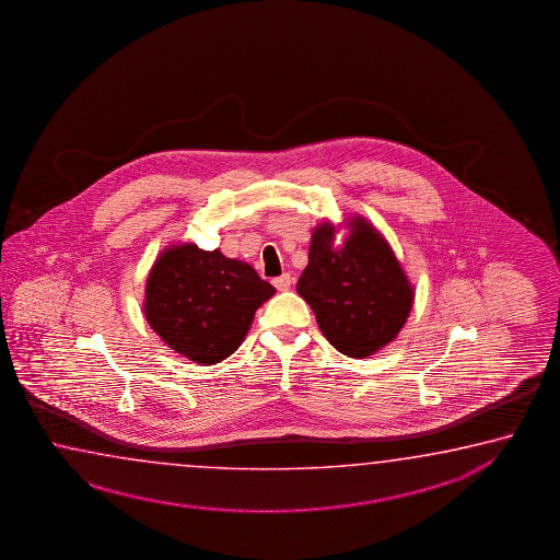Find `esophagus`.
Here are the masks:
<instances>
[{
  "mask_svg": "<svg viewBox=\"0 0 560 560\" xmlns=\"http://www.w3.org/2000/svg\"><path fill=\"white\" fill-rule=\"evenodd\" d=\"M292 282H294V278H292V275H288V272H284V275L278 276V278L272 280V284L276 285V290H280V292L288 290V288L292 285Z\"/></svg>",
  "mask_w": 560,
  "mask_h": 560,
  "instance_id": "34e87169",
  "label": "esophagus"
}]
</instances>
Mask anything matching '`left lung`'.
<instances>
[{
    "label": "left lung",
    "instance_id": "obj_1",
    "mask_svg": "<svg viewBox=\"0 0 560 560\" xmlns=\"http://www.w3.org/2000/svg\"><path fill=\"white\" fill-rule=\"evenodd\" d=\"M334 234L331 223L314 231L295 290L337 351L365 359L405 326L415 300L412 285L387 241L365 219H353L339 248H334Z\"/></svg>",
    "mask_w": 560,
    "mask_h": 560
}]
</instances>
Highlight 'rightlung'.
I'll return each instance as SVG.
<instances>
[{"instance_id":"right-lung-1","label":"right lung","mask_w":560,"mask_h":560,"mask_svg":"<svg viewBox=\"0 0 560 560\" xmlns=\"http://www.w3.org/2000/svg\"><path fill=\"white\" fill-rule=\"evenodd\" d=\"M255 268L197 244L170 246L145 282V319L173 351L195 363L214 365L233 355L275 295Z\"/></svg>"}]
</instances>
